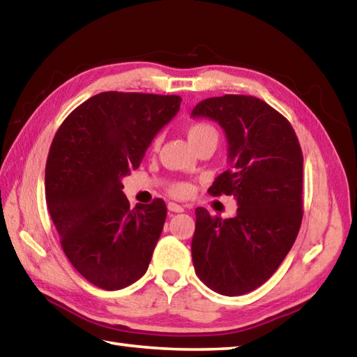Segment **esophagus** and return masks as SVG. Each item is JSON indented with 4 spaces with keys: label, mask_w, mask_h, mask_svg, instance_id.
<instances>
[{
    "label": "esophagus",
    "mask_w": 357,
    "mask_h": 357,
    "mask_svg": "<svg viewBox=\"0 0 357 357\" xmlns=\"http://www.w3.org/2000/svg\"><path fill=\"white\" fill-rule=\"evenodd\" d=\"M168 211H172V212H184V206H181L178 203H168Z\"/></svg>",
    "instance_id": "esophagus-1"
}]
</instances>
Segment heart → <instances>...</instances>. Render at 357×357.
Returning <instances> with one entry per match:
<instances>
[{"label": "heart", "mask_w": 357, "mask_h": 357, "mask_svg": "<svg viewBox=\"0 0 357 357\" xmlns=\"http://www.w3.org/2000/svg\"><path fill=\"white\" fill-rule=\"evenodd\" d=\"M187 137H189V142L193 146H199L201 144H206V142H218V132L217 129L213 128L209 123H195V125L189 126L187 129ZM190 187L184 184V183H179L176 185H173V193L178 197H184L189 193Z\"/></svg>", "instance_id": "obj_1"}]
</instances>
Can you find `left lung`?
Instances as JSON below:
<instances>
[{
    "mask_svg": "<svg viewBox=\"0 0 357 357\" xmlns=\"http://www.w3.org/2000/svg\"><path fill=\"white\" fill-rule=\"evenodd\" d=\"M192 116L223 128L229 168L209 187L232 195L237 213L212 217L195 211L192 259L195 273L220 295L248 294L268 280L287 256L303 220V153L287 119L246 95L213 96Z\"/></svg>",
    "mask_w": 357,
    "mask_h": 357,
    "instance_id": "obj_1",
    "label": "left lung"
}]
</instances>
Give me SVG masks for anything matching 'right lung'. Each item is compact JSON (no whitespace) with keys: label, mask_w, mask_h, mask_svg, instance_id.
I'll return each mask as SVG.
<instances>
[{"label":"right lung","mask_w":357,"mask_h":357,"mask_svg":"<svg viewBox=\"0 0 357 357\" xmlns=\"http://www.w3.org/2000/svg\"><path fill=\"white\" fill-rule=\"evenodd\" d=\"M178 95L102 92L56 132L45 168L51 220L71 265L93 286L119 290L146 273L164 228V199L129 207L121 179L139 168L178 114Z\"/></svg>","instance_id":"1"}]
</instances>
